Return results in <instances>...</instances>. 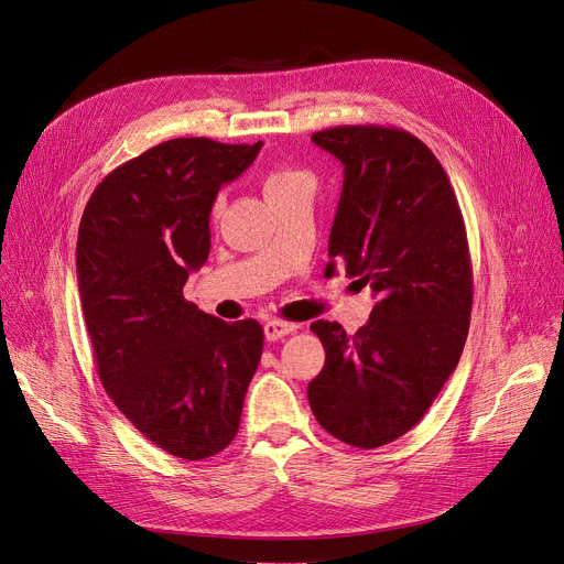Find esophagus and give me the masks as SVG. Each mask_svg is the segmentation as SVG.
Listing matches in <instances>:
<instances>
[{"label":"esophagus","instance_id":"obj_1","mask_svg":"<svg viewBox=\"0 0 564 564\" xmlns=\"http://www.w3.org/2000/svg\"><path fill=\"white\" fill-rule=\"evenodd\" d=\"M293 330H299V324H293V321H284V318H271L263 324V333H265L268 341H278Z\"/></svg>","mask_w":564,"mask_h":564}]
</instances>
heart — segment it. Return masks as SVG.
Here are the masks:
<instances>
[{
	"label": "heart",
	"mask_w": 564,
	"mask_h": 564,
	"mask_svg": "<svg viewBox=\"0 0 564 564\" xmlns=\"http://www.w3.org/2000/svg\"><path fill=\"white\" fill-rule=\"evenodd\" d=\"M301 176H305L303 172H299V170H291V167H275L271 174H268V178H265V193H271V191H275V187H282V185H286V183H291V181H296V178H301ZM220 206H216V210H218Z\"/></svg>",
	"instance_id": "heart-1"
}]
</instances>
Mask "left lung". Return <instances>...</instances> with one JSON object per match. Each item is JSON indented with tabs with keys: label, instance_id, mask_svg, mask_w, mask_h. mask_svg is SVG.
Here are the masks:
<instances>
[{
	"label": "left lung",
	"instance_id": "1",
	"mask_svg": "<svg viewBox=\"0 0 564 564\" xmlns=\"http://www.w3.org/2000/svg\"><path fill=\"white\" fill-rule=\"evenodd\" d=\"M344 165L326 275L341 263L377 296L354 333L314 321L326 365L307 397L318 424L373 449L413 429L457 367L470 326L473 265L454 187L424 142L394 126L312 135Z\"/></svg>",
	"mask_w": 564,
	"mask_h": 564
}]
</instances>
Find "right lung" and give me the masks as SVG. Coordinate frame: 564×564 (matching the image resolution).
I'll use <instances>...</instances> for the list:
<instances>
[{"mask_svg":"<svg viewBox=\"0 0 564 564\" xmlns=\"http://www.w3.org/2000/svg\"><path fill=\"white\" fill-rule=\"evenodd\" d=\"M261 149L176 138L128 160L91 193L77 231V289L105 392L138 432L199 462L236 436L263 328L183 299L208 259L223 183Z\"/></svg>","mask_w":564,"mask_h":564,"instance_id":"right-lung-1","label":"right lung"}]
</instances>
